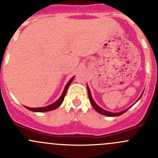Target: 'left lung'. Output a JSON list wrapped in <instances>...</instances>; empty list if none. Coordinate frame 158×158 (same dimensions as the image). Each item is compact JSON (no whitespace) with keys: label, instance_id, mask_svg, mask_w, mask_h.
<instances>
[{"label":"left lung","instance_id":"8db88e82","mask_svg":"<svg viewBox=\"0 0 158 158\" xmlns=\"http://www.w3.org/2000/svg\"><path fill=\"white\" fill-rule=\"evenodd\" d=\"M87 89H88V95H89V101H90V102H91V104H92V107H93L94 109H95V111H97L98 113H100V114H104V115H106V116H110V117H116V116H119V115H121V114H124V113H125V111H127L128 110V109L125 110V111H121V112H118V113H113V112H109V111H106V110L102 109V108H100L99 106H98L96 104H95V102H94L93 98H92V95H91L90 90H89V89L88 86H87ZM142 95H143V94H142ZM142 95H141V97L142 96ZM141 97H140L139 98H141Z\"/></svg>","mask_w":158,"mask_h":158}]
</instances>
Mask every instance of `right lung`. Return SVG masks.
<instances>
[{
	"mask_svg": "<svg viewBox=\"0 0 158 158\" xmlns=\"http://www.w3.org/2000/svg\"><path fill=\"white\" fill-rule=\"evenodd\" d=\"M73 79H74V77L72 78L69 82H68V83L66 84V87H65V89H64V91H63V94H62V95L60 96V98H59L56 102H55L54 103H52V105H50V106H47V107H43V108H29V107H26V106H25V108H27V109L30 110V111H38V112H44V111H52V110L58 108L59 106H60V105L63 103V100H64V98H65V95H66V91H67V89H68V87L69 86V85L71 84V82H73Z\"/></svg>",
	"mask_w": 158,
	"mask_h": 158,
	"instance_id": "1",
	"label": "right lung"
}]
</instances>
